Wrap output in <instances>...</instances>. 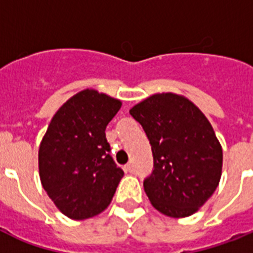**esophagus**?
Instances as JSON below:
<instances>
[{
	"label": "esophagus",
	"mask_w": 253,
	"mask_h": 253,
	"mask_svg": "<svg viewBox=\"0 0 253 253\" xmlns=\"http://www.w3.org/2000/svg\"><path fill=\"white\" fill-rule=\"evenodd\" d=\"M125 170L128 173L134 172V164H132V163H128V164H126V166H125Z\"/></svg>",
	"instance_id": "obj_1"
}]
</instances>
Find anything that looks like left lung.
<instances>
[{
  "label": "left lung",
  "instance_id": "obj_1",
  "mask_svg": "<svg viewBox=\"0 0 253 253\" xmlns=\"http://www.w3.org/2000/svg\"><path fill=\"white\" fill-rule=\"evenodd\" d=\"M154 155L144 192L158 211L170 218L193 215L215 192L223 151L211 123L185 95L156 93L131 107Z\"/></svg>",
  "mask_w": 253,
  "mask_h": 253
}]
</instances>
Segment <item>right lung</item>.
Masks as SVG:
<instances>
[{
    "mask_svg": "<svg viewBox=\"0 0 253 253\" xmlns=\"http://www.w3.org/2000/svg\"><path fill=\"white\" fill-rule=\"evenodd\" d=\"M121 106V99L87 87L61 105L42 139L38 152L42 186L71 219L101 214L123 177L109 155L105 135Z\"/></svg>",
    "mask_w": 253,
    "mask_h": 253,
    "instance_id": "1",
    "label": "right lung"
}]
</instances>
